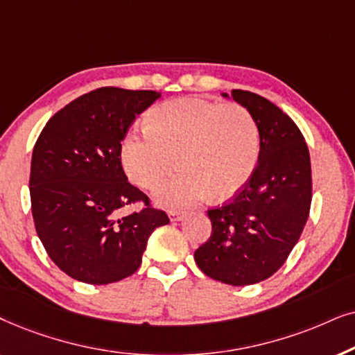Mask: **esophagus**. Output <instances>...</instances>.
<instances>
[{"label": "esophagus", "instance_id": "obj_1", "mask_svg": "<svg viewBox=\"0 0 355 355\" xmlns=\"http://www.w3.org/2000/svg\"><path fill=\"white\" fill-rule=\"evenodd\" d=\"M168 217H170V220H172V222H180V220L185 219L187 214H185V212H180V211H170Z\"/></svg>", "mask_w": 355, "mask_h": 355}]
</instances>
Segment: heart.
<instances>
[{
  "label": "heart",
  "mask_w": 355,
  "mask_h": 355,
  "mask_svg": "<svg viewBox=\"0 0 355 355\" xmlns=\"http://www.w3.org/2000/svg\"><path fill=\"white\" fill-rule=\"evenodd\" d=\"M261 138L257 121L239 103L201 97L162 102L121 143V164L131 182L153 188L173 167L180 170L154 193L165 207H190L227 200L247 185L258 165Z\"/></svg>",
  "instance_id": "heart-1"
}]
</instances>
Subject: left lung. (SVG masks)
I'll use <instances>...</instances> for the list:
<instances>
[{
    "mask_svg": "<svg viewBox=\"0 0 355 355\" xmlns=\"http://www.w3.org/2000/svg\"><path fill=\"white\" fill-rule=\"evenodd\" d=\"M222 97L252 113L261 150L247 185L207 211L212 232L195 261L212 279L250 286L271 277L299 242L311 202L310 154L295 123L268 98L240 89Z\"/></svg>",
    "mask_w": 355,
    "mask_h": 355,
    "instance_id": "1",
    "label": "left lung"
}]
</instances>
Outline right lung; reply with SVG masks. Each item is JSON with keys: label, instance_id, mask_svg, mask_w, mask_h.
<instances>
[{"label": "right lung", "instance_id": "right-lung-1", "mask_svg": "<svg viewBox=\"0 0 355 355\" xmlns=\"http://www.w3.org/2000/svg\"><path fill=\"white\" fill-rule=\"evenodd\" d=\"M159 97L98 87L55 113L37 139L29 180L35 230L51 261L76 281L102 286L131 276L150 234L168 224L121 167V141ZM136 200L143 211L117 216Z\"/></svg>", "mask_w": 355, "mask_h": 355}]
</instances>
